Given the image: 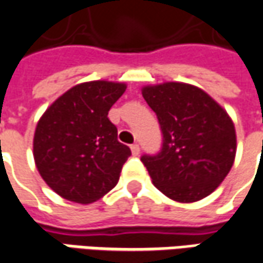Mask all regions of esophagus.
<instances>
[{"mask_svg": "<svg viewBox=\"0 0 263 263\" xmlns=\"http://www.w3.org/2000/svg\"><path fill=\"white\" fill-rule=\"evenodd\" d=\"M131 152L134 156H138V155H139V145H138V143L131 145Z\"/></svg>", "mask_w": 263, "mask_h": 263, "instance_id": "34e87169", "label": "esophagus"}]
</instances>
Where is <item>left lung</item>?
Wrapping results in <instances>:
<instances>
[{"label":"left lung","mask_w":263,"mask_h":263,"mask_svg":"<svg viewBox=\"0 0 263 263\" xmlns=\"http://www.w3.org/2000/svg\"><path fill=\"white\" fill-rule=\"evenodd\" d=\"M159 121L162 148L141 160L162 193L179 203H193L218 187L237 152L231 118L220 104L196 86L163 83L142 88Z\"/></svg>","instance_id":"8db88e82"}]
</instances>
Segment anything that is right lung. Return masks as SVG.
<instances>
[{"mask_svg":"<svg viewBox=\"0 0 263 263\" xmlns=\"http://www.w3.org/2000/svg\"><path fill=\"white\" fill-rule=\"evenodd\" d=\"M124 83H81L60 96L37 122L33 158L49 187L66 200L88 204L120 180L131 149L117 139L108 111Z\"/></svg>","mask_w":263,"mask_h":263,"instance_id":"1","label":"right lung"}]
</instances>
